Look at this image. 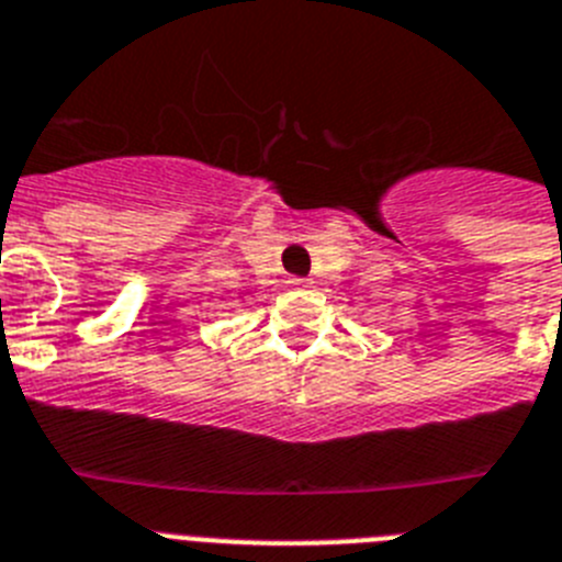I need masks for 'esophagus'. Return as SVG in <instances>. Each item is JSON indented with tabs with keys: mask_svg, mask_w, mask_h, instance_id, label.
I'll return each instance as SVG.
<instances>
[{
	"mask_svg": "<svg viewBox=\"0 0 562 562\" xmlns=\"http://www.w3.org/2000/svg\"><path fill=\"white\" fill-rule=\"evenodd\" d=\"M288 285H291V288H311V280H305V277H291V280H288Z\"/></svg>",
	"mask_w": 562,
	"mask_h": 562,
	"instance_id": "1",
	"label": "esophagus"
}]
</instances>
